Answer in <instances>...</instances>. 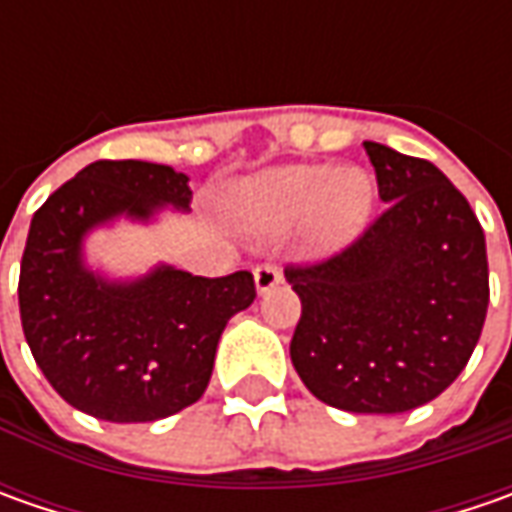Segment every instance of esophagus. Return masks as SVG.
<instances>
[{
    "instance_id": "1",
    "label": "esophagus",
    "mask_w": 512,
    "mask_h": 512,
    "mask_svg": "<svg viewBox=\"0 0 512 512\" xmlns=\"http://www.w3.org/2000/svg\"><path fill=\"white\" fill-rule=\"evenodd\" d=\"M253 282H256V293L265 296V293H270L273 287L282 282V270L276 265H259L253 270Z\"/></svg>"
}]
</instances>
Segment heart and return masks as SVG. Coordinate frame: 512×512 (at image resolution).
Masks as SVG:
<instances>
[{
  "label": "heart",
  "instance_id": "obj_1",
  "mask_svg": "<svg viewBox=\"0 0 512 512\" xmlns=\"http://www.w3.org/2000/svg\"><path fill=\"white\" fill-rule=\"evenodd\" d=\"M376 205V185L359 168L287 165L242 182L230 216L253 233H285L307 222L319 250H339L362 236Z\"/></svg>",
  "mask_w": 512,
  "mask_h": 512
}]
</instances>
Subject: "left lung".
Masks as SVG:
<instances>
[{"mask_svg":"<svg viewBox=\"0 0 512 512\" xmlns=\"http://www.w3.org/2000/svg\"><path fill=\"white\" fill-rule=\"evenodd\" d=\"M384 213L342 253L287 267L302 299L290 359L319 402L404 413L470 362L490 302L484 230L427 159L364 142Z\"/></svg>","mask_w":512,"mask_h":512,"instance_id":"8db88e82","label":"left lung"}]
</instances>
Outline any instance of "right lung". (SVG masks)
Listing matches in <instances>:
<instances>
[{
    "label": "right lung",
    "instance_id": "add662e5",
    "mask_svg": "<svg viewBox=\"0 0 512 512\" xmlns=\"http://www.w3.org/2000/svg\"><path fill=\"white\" fill-rule=\"evenodd\" d=\"M187 176L139 159L93 162L33 213L19 270L30 353L53 390L105 422H156L202 399L227 319L253 305V273L222 279L170 265L108 279L85 236L116 219L190 207Z\"/></svg>",
    "mask_w": 512,
    "mask_h": 512
}]
</instances>
